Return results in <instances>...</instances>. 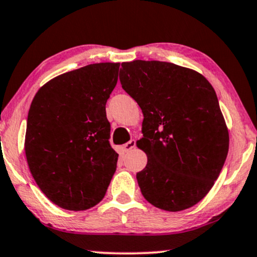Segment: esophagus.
<instances>
[{
	"mask_svg": "<svg viewBox=\"0 0 257 257\" xmlns=\"http://www.w3.org/2000/svg\"><path fill=\"white\" fill-rule=\"evenodd\" d=\"M135 146H136L135 140H131L129 142H126V144L123 145L122 148H123V151H124V152H131L133 148H135Z\"/></svg>",
	"mask_w": 257,
	"mask_h": 257,
	"instance_id": "obj_1",
	"label": "esophagus"
}]
</instances>
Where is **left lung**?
<instances>
[{"instance_id":"1","label":"left lung","mask_w":257,"mask_h":257,"mask_svg":"<svg viewBox=\"0 0 257 257\" xmlns=\"http://www.w3.org/2000/svg\"><path fill=\"white\" fill-rule=\"evenodd\" d=\"M119 82L142 112L138 147L147 154L136 174L152 205L181 211L209 193L229 151L218 98L206 78L166 61L122 63Z\"/></svg>"}]
</instances>
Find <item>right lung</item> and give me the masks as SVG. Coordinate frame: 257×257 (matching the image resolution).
<instances>
[{
	"mask_svg": "<svg viewBox=\"0 0 257 257\" xmlns=\"http://www.w3.org/2000/svg\"><path fill=\"white\" fill-rule=\"evenodd\" d=\"M118 69V63H99L60 74L40 87L29 108V171L45 196L65 210L98 204L116 171L105 104Z\"/></svg>",
	"mask_w": 257,
	"mask_h": 257,
	"instance_id": "1",
	"label": "right lung"
}]
</instances>
